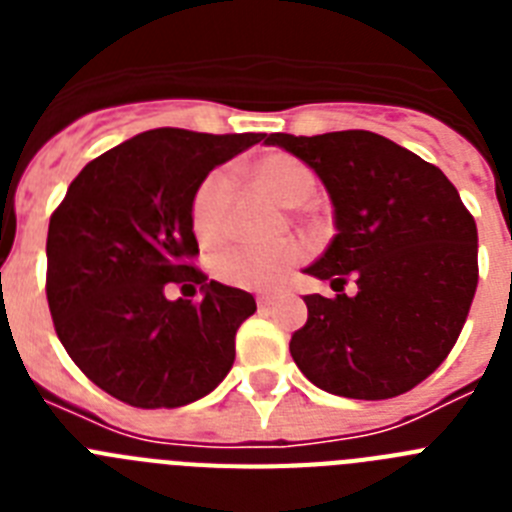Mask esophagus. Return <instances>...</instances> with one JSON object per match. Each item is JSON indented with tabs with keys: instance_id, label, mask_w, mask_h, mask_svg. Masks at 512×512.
<instances>
[{
	"instance_id": "1",
	"label": "esophagus",
	"mask_w": 512,
	"mask_h": 512,
	"mask_svg": "<svg viewBox=\"0 0 512 512\" xmlns=\"http://www.w3.org/2000/svg\"><path fill=\"white\" fill-rule=\"evenodd\" d=\"M256 305H259V310H266V307L274 305V295H259L256 297Z\"/></svg>"
}]
</instances>
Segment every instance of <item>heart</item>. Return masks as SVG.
Returning <instances> with one entry per match:
<instances>
[{"label": "heart", "mask_w": 512, "mask_h": 512, "mask_svg": "<svg viewBox=\"0 0 512 512\" xmlns=\"http://www.w3.org/2000/svg\"><path fill=\"white\" fill-rule=\"evenodd\" d=\"M256 187L277 205L302 207L315 194V179L310 169L287 153H271L251 166ZM228 174L215 171L197 187L192 197V230L202 246H215L223 241L230 207ZM302 246L282 248H230L215 259V274L220 282L241 289H274L292 274L302 261Z\"/></svg>", "instance_id": "heart-1"}]
</instances>
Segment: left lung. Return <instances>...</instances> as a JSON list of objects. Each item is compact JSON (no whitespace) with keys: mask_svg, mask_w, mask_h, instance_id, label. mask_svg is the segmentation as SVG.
<instances>
[{"mask_svg":"<svg viewBox=\"0 0 512 512\" xmlns=\"http://www.w3.org/2000/svg\"><path fill=\"white\" fill-rule=\"evenodd\" d=\"M310 166L333 205L336 235L305 274L338 295H307V323L289 341L315 387L387 400L441 366L477 292V225L438 166L369 130L274 133ZM357 282L354 296L342 287Z\"/></svg>","mask_w":512,"mask_h":512,"instance_id":"1","label":"left lung"}]
</instances>
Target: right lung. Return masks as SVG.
I'll list each match as a JSON object with an SVG mask.
<instances>
[{
	"mask_svg": "<svg viewBox=\"0 0 512 512\" xmlns=\"http://www.w3.org/2000/svg\"><path fill=\"white\" fill-rule=\"evenodd\" d=\"M264 138L148 130L71 182L48 225L45 295L63 348L99 390L133 408H182L230 372L256 300L189 266L200 253L192 197ZM169 281L200 288L203 302L169 301Z\"/></svg>",
	"mask_w": 512,
	"mask_h": 512,
	"instance_id": "add662e5",
	"label": "right lung"
}]
</instances>
